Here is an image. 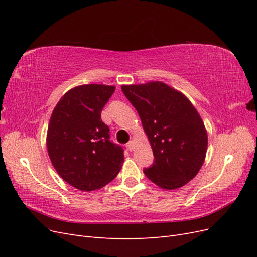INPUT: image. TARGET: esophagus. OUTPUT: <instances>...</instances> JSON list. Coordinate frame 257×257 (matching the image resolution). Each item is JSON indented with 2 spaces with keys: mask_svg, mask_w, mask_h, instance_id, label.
<instances>
[{
  "mask_svg": "<svg viewBox=\"0 0 257 257\" xmlns=\"http://www.w3.org/2000/svg\"><path fill=\"white\" fill-rule=\"evenodd\" d=\"M126 148H127V150H130V151H133V150H134V142H133V141L128 142V143H127V145H126Z\"/></svg>",
  "mask_w": 257,
  "mask_h": 257,
  "instance_id": "esophagus-1",
  "label": "esophagus"
}]
</instances>
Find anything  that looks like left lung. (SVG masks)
Segmentation results:
<instances>
[{"mask_svg":"<svg viewBox=\"0 0 257 257\" xmlns=\"http://www.w3.org/2000/svg\"><path fill=\"white\" fill-rule=\"evenodd\" d=\"M149 138L154 160L148 179L165 190L181 188L197 175L206 158L205 124L189 98L161 81L122 85Z\"/></svg>","mask_w":257,"mask_h":257,"instance_id":"1","label":"left lung"}]
</instances>
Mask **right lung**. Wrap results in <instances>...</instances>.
Returning <instances> with one entry per match:
<instances>
[{"label": "right lung", "instance_id": "obj_1", "mask_svg": "<svg viewBox=\"0 0 257 257\" xmlns=\"http://www.w3.org/2000/svg\"><path fill=\"white\" fill-rule=\"evenodd\" d=\"M115 87L83 84L66 92L54 107L47 132L50 161L60 177L80 191L103 188L119 174L123 148L110 141L100 112Z\"/></svg>", "mask_w": 257, "mask_h": 257}]
</instances>
